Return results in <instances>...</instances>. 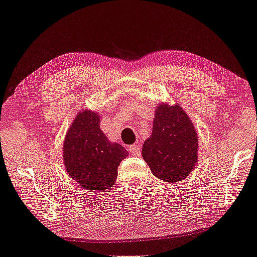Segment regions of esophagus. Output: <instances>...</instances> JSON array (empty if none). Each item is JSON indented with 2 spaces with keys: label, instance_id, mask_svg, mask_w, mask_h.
<instances>
[{
  "label": "esophagus",
  "instance_id": "obj_1",
  "mask_svg": "<svg viewBox=\"0 0 257 257\" xmlns=\"http://www.w3.org/2000/svg\"><path fill=\"white\" fill-rule=\"evenodd\" d=\"M128 152H130L131 155L138 156V155L141 154V149H140V146L132 145V146H130V148H128Z\"/></svg>",
  "mask_w": 257,
  "mask_h": 257
}]
</instances>
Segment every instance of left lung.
<instances>
[{"instance_id":"1","label":"left lung","mask_w":257,"mask_h":257,"mask_svg":"<svg viewBox=\"0 0 257 257\" xmlns=\"http://www.w3.org/2000/svg\"><path fill=\"white\" fill-rule=\"evenodd\" d=\"M197 146L196 128L180 104H159L142 149L153 175L169 183L186 179L197 163Z\"/></svg>"}]
</instances>
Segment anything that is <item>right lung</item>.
<instances>
[{"instance_id": "add662e5", "label": "right lung", "mask_w": 257, "mask_h": 257, "mask_svg": "<svg viewBox=\"0 0 257 257\" xmlns=\"http://www.w3.org/2000/svg\"><path fill=\"white\" fill-rule=\"evenodd\" d=\"M127 156L109 142L99 127V114L83 108L73 119L63 143V162L70 177L86 190L105 191L117 177V166Z\"/></svg>"}]
</instances>
